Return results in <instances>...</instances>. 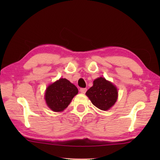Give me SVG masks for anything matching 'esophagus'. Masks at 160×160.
<instances>
[{
	"instance_id": "obj_1",
	"label": "esophagus",
	"mask_w": 160,
	"mask_h": 160,
	"mask_svg": "<svg viewBox=\"0 0 160 160\" xmlns=\"http://www.w3.org/2000/svg\"><path fill=\"white\" fill-rule=\"evenodd\" d=\"M80 91L82 93H85L86 91H87V89H86V88H81Z\"/></svg>"
}]
</instances>
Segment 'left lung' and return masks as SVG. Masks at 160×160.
<instances>
[{
	"mask_svg": "<svg viewBox=\"0 0 160 160\" xmlns=\"http://www.w3.org/2000/svg\"><path fill=\"white\" fill-rule=\"evenodd\" d=\"M87 96L97 108L107 111L116 102L118 92L116 87L104 78L100 77L93 81V85L86 92Z\"/></svg>",
	"mask_w": 160,
	"mask_h": 160,
	"instance_id": "1",
	"label": "left lung"
}]
</instances>
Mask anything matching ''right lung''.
Wrapping results in <instances>:
<instances>
[{
	"label": "right lung",
	"instance_id": "1",
	"mask_svg": "<svg viewBox=\"0 0 160 160\" xmlns=\"http://www.w3.org/2000/svg\"><path fill=\"white\" fill-rule=\"evenodd\" d=\"M78 93V88L73 84L65 78H60L47 88L45 95L47 105L53 111H62Z\"/></svg>",
	"mask_w": 160,
	"mask_h": 160
}]
</instances>
